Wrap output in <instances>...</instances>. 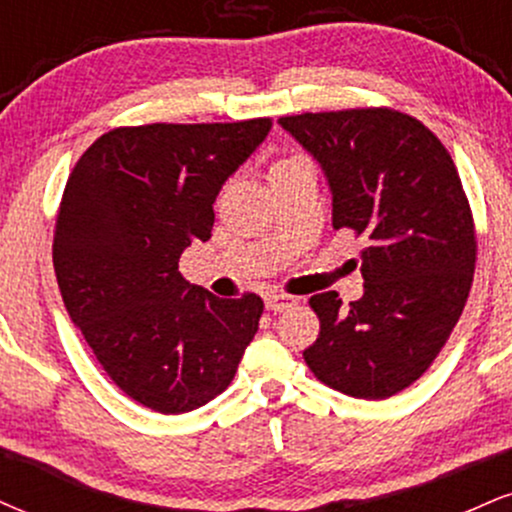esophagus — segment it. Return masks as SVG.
<instances>
[{"label":"esophagus","mask_w":512,"mask_h":512,"mask_svg":"<svg viewBox=\"0 0 512 512\" xmlns=\"http://www.w3.org/2000/svg\"><path fill=\"white\" fill-rule=\"evenodd\" d=\"M264 305H267V310H272V313H284V310L296 308L298 298L286 296V293H267V296H264Z\"/></svg>","instance_id":"34e87169"}]
</instances>
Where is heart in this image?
I'll list each match as a JSON object with an SVG mask.
<instances>
[{
    "instance_id": "heart-1",
    "label": "heart",
    "mask_w": 512,
    "mask_h": 512,
    "mask_svg": "<svg viewBox=\"0 0 512 512\" xmlns=\"http://www.w3.org/2000/svg\"><path fill=\"white\" fill-rule=\"evenodd\" d=\"M289 161H296V158H286V161H279V163H289Z\"/></svg>"
}]
</instances>
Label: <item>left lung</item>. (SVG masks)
I'll list each match as a JSON object with an SVG mask.
<instances>
[{
    "instance_id": "obj_1",
    "label": "left lung",
    "mask_w": 512,
    "mask_h": 512,
    "mask_svg": "<svg viewBox=\"0 0 512 512\" xmlns=\"http://www.w3.org/2000/svg\"><path fill=\"white\" fill-rule=\"evenodd\" d=\"M279 125L330 182L332 226L366 240L363 296L349 305L337 291L310 298L320 334L305 363L344 395H397L440 354L472 289L477 236L455 163L424 122L390 108Z\"/></svg>"
}]
</instances>
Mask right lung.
<instances>
[{"instance_id": "1", "label": "right lung", "mask_w": 512, "mask_h": 512, "mask_svg": "<svg viewBox=\"0 0 512 512\" xmlns=\"http://www.w3.org/2000/svg\"><path fill=\"white\" fill-rule=\"evenodd\" d=\"M269 129V117L117 127L64 187L52 240L64 308L110 380L158 414L221 395L260 327V296L216 298L178 262L211 238L221 185Z\"/></svg>"}]
</instances>
